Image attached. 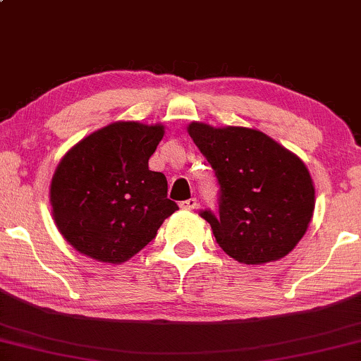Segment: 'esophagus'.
<instances>
[{
    "label": "esophagus",
    "mask_w": 361,
    "mask_h": 361,
    "mask_svg": "<svg viewBox=\"0 0 361 361\" xmlns=\"http://www.w3.org/2000/svg\"><path fill=\"white\" fill-rule=\"evenodd\" d=\"M197 205H198L197 198H189V200H184L179 203V207L182 208V210H193V208H197Z\"/></svg>",
    "instance_id": "34e87169"
}]
</instances>
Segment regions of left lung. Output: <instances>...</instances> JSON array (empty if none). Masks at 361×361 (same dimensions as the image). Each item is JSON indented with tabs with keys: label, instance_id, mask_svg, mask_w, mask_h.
Masks as SVG:
<instances>
[{
	"label": "left lung",
	"instance_id": "8db88e82",
	"mask_svg": "<svg viewBox=\"0 0 361 361\" xmlns=\"http://www.w3.org/2000/svg\"><path fill=\"white\" fill-rule=\"evenodd\" d=\"M187 132L218 179V213L203 210L200 216L219 247L247 265L291 252L314 212V185L305 163L259 130L192 122Z\"/></svg>",
	"mask_w": 361,
	"mask_h": 361
}]
</instances>
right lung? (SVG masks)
I'll use <instances>...</instances> for the list:
<instances>
[{"instance_id": "obj_1", "label": "right lung", "mask_w": 361, "mask_h": 361, "mask_svg": "<svg viewBox=\"0 0 361 361\" xmlns=\"http://www.w3.org/2000/svg\"><path fill=\"white\" fill-rule=\"evenodd\" d=\"M164 137L163 125L116 122L73 146L51 179L56 228L78 252L122 264L153 241L179 210L168 198L163 172L148 161Z\"/></svg>"}]
</instances>
